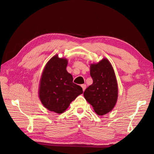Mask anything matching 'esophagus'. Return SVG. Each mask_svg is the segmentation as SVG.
<instances>
[{
  "label": "esophagus",
  "mask_w": 154,
  "mask_h": 154,
  "mask_svg": "<svg viewBox=\"0 0 154 154\" xmlns=\"http://www.w3.org/2000/svg\"><path fill=\"white\" fill-rule=\"evenodd\" d=\"M82 87L83 91H84L85 90V89H86V85L85 84H83V85H82Z\"/></svg>",
  "instance_id": "obj_1"
}]
</instances>
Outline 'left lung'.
I'll list each match as a JSON object with an SVG mask.
<instances>
[{
	"label": "left lung",
	"mask_w": 154,
	"mask_h": 154,
	"mask_svg": "<svg viewBox=\"0 0 154 154\" xmlns=\"http://www.w3.org/2000/svg\"><path fill=\"white\" fill-rule=\"evenodd\" d=\"M90 75L93 82L85 90L84 97L98 115H104L112 110L118 99V83L113 68L103 58L91 64Z\"/></svg>",
	"instance_id": "8db88e82"
}]
</instances>
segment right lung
I'll use <instances>...</instances> for the list:
<instances>
[{"label":"right lung","mask_w":154,"mask_h":154,"mask_svg":"<svg viewBox=\"0 0 154 154\" xmlns=\"http://www.w3.org/2000/svg\"><path fill=\"white\" fill-rule=\"evenodd\" d=\"M68 60L53 57L42 72L39 89L42 104L51 112L62 113L79 95L82 88L73 83L72 75L66 71Z\"/></svg>","instance_id":"obj_1"}]
</instances>
